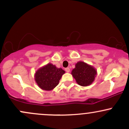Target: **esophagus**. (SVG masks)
<instances>
[{"label":"esophagus","mask_w":129,"mask_h":129,"mask_svg":"<svg viewBox=\"0 0 129 129\" xmlns=\"http://www.w3.org/2000/svg\"><path fill=\"white\" fill-rule=\"evenodd\" d=\"M65 70H66V72L69 73V72H70V69L69 68H66V69H65Z\"/></svg>","instance_id":"obj_1"}]
</instances>
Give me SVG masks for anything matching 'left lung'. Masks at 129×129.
Wrapping results in <instances>:
<instances>
[{
    "label": "left lung",
    "mask_w": 129,
    "mask_h": 129,
    "mask_svg": "<svg viewBox=\"0 0 129 129\" xmlns=\"http://www.w3.org/2000/svg\"><path fill=\"white\" fill-rule=\"evenodd\" d=\"M97 72L93 66L84 62L79 61L75 65L72 75L79 85L88 86L94 81Z\"/></svg>",
    "instance_id": "left-lung-1"
}]
</instances>
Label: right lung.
Here are the masks:
<instances>
[{"mask_svg":"<svg viewBox=\"0 0 129 129\" xmlns=\"http://www.w3.org/2000/svg\"><path fill=\"white\" fill-rule=\"evenodd\" d=\"M65 71L57 68L52 63H48L36 71L35 79L41 89L51 90L58 85Z\"/></svg>","mask_w":129,"mask_h":129,"instance_id":"obj_1","label":"right lung"}]
</instances>
